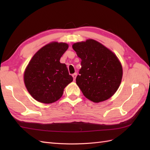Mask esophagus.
Wrapping results in <instances>:
<instances>
[{"instance_id":"1","label":"esophagus","mask_w":150,"mask_h":150,"mask_svg":"<svg viewBox=\"0 0 150 150\" xmlns=\"http://www.w3.org/2000/svg\"><path fill=\"white\" fill-rule=\"evenodd\" d=\"M72 77H73V80H75V79H76V77H77V73H73V74L72 75Z\"/></svg>"}]
</instances>
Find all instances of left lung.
I'll return each mask as SVG.
<instances>
[{
  "label": "left lung",
  "mask_w": 150,
  "mask_h": 150,
  "mask_svg": "<svg viewBox=\"0 0 150 150\" xmlns=\"http://www.w3.org/2000/svg\"><path fill=\"white\" fill-rule=\"evenodd\" d=\"M81 59L76 83L88 99L95 103L109 99L119 89L122 66L112 51L98 41L87 39L72 45Z\"/></svg>",
  "instance_id": "8db88e82"
}]
</instances>
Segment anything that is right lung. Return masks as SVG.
I'll list each match as a JSON object with an SVG mask.
<instances>
[{"instance_id":"right-lung-1","label":"right lung","mask_w":150,"mask_h":150,"mask_svg":"<svg viewBox=\"0 0 150 150\" xmlns=\"http://www.w3.org/2000/svg\"><path fill=\"white\" fill-rule=\"evenodd\" d=\"M68 47L65 42H50L38 50L28 63L24 82L35 100L44 104L55 103L73 81L66 65L60 62Z\"/></svg>"}]
</instances>
